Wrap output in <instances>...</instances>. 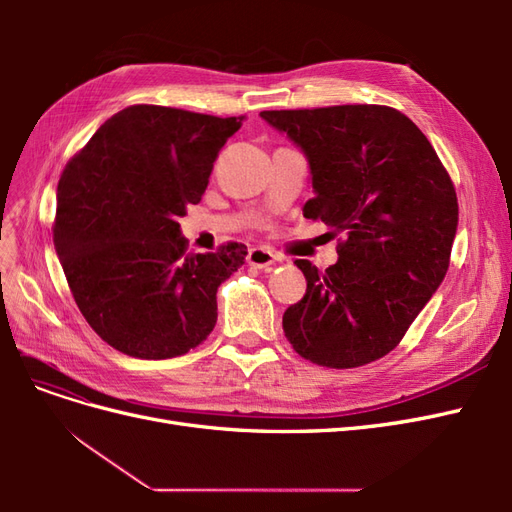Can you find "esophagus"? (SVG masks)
Listing matches in <instances>:
<instances>
[{
    "instance_id": "esophagus-1",
    "label": "esophagus",
    "mask_w": 512,
    "mask_h": 512,
    "mask_svg": "<svg viewBox=\"0 0 512 512\" xmlns=\"http://www.w3.org/2000/svg\"><path fill=\"white\" fill-rule=\"evenodd\" d=\"M275 260L277 256L271 250H267V247H252V250L247 252V262L256 269H269L271 265H275Z\"/></svg>"
}]
</instances>
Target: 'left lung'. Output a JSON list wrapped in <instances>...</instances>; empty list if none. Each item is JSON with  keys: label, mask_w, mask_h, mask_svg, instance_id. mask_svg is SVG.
<instances>
[{"label": "left lung", "mask_w": 512, "mask_h": 512, "mask_svg": "<svg viewBox=\"0 0 512 512\" xmlns=\"http://www.w3.org/2000/svg\"><path fill=\"white\" fill-rule=\"evenodd\" d=\"M312 168L303 215L333 228L339 260L327 271L294 260L307 290L284 312L305 361L352 369L404 339L451 262L459 205L436 149L397 108L342 104L262 111Z\"/></svg>", "instance_id": "8db88e82"}]
</instances>
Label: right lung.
Segmentation results:
<instances>
[{
	"label": "right lung",
	"instance_id": "right-lung-1",
	"mask_svg": "<svg viewBox=\"0 0 512 512\" xmlns=\"http://www.w3.org/2000/svg\"><path fill=\"white\" fill-rule=\"evenodd\" d=\"M243 117L134 104L106 119L57 185L55 250L83 318L134 359H173L218 322L215 292L245 260L237 241L192 254L179 218L203 198Z\"/></svg>",
	"mask_w": 512,
	"mask_h": 512
}]
</instances>
